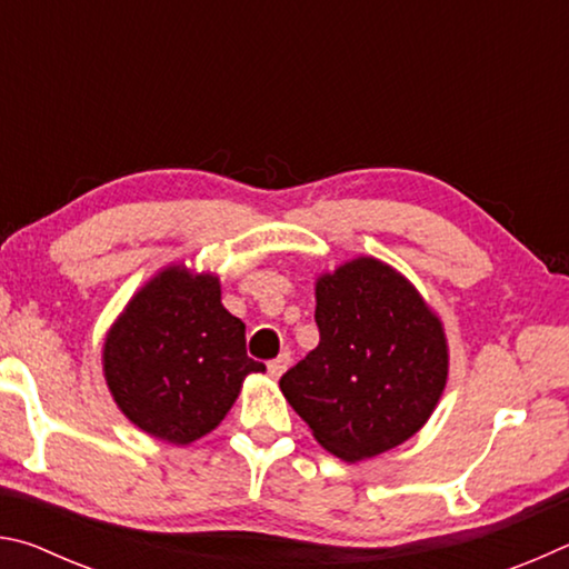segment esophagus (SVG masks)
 I'll return each mask as SVG.
<instances>
[{
	"label": "esophagus",
	"instance_id": "1",
	"mask_svg": "<svg viewBox=\"0 0 569 569\" xmlns=\"http://www.w3.org/2000/svg\"><path fill=\"white\" fill-rule=\"evenodd\" d=\"M288 363H291V356L288 353H281L278 359L268 361V373H271V379H281L283 371L288 369Z\"/></svg>",
	"mask_w": 569,
	"mask_h": 569
}]
</instances>
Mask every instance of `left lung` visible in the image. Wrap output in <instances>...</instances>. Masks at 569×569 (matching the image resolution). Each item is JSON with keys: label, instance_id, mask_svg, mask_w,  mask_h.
Wrapping results in <instances>:
<instances>
[{"label": "left lung", "instance_id": "left-lung-1", "mask_svg": "<svg viewBox=\"0 0 569 569\" xmlns=\"http://www.w3.org/2000/svg\"><path fill=\"white\" fill-rule=\"evenodd\" d=\"M321 341L281 377L313 439L343 461L373 459L429 421L449 377L439 313L397 268L373 256L316 278Z\"/></svg>", "mask_w": 569, "mask_h": 569}]
</instances>
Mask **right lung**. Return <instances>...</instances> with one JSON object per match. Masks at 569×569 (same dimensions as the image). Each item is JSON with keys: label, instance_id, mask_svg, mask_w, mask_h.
Masks as SVG:
<instances>
[{"label": "right lung", "instance_id": "obj_1", "mask_svg": "<svg viewBox=\"0 0 569 569\" xmlns=\"http://www.w3.org/2000/svg\"><path fill=\"white\" fill-rule=\"evenodd\" d=\"M246 323L220 303V278L162 266L124 303L102 341L112 401L146 435L188 447L233 407L248 373Z\"/></svg>", "mask_w": 569, "mask_h": 569}]
</instances>
